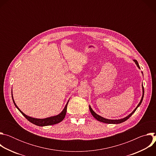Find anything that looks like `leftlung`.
<instances>
[{"instance_id": "8db88e82", "label": "left lung", "mask_w": 156, "mask_h": 156, "mask_svg": "<svg viewBox=\"0 0 156 156\" xmlns=\"http://www.w3.org/2000/svg\"><path fill=\"white\" fill-rule=\"evenodd\" d=\"M134 62H135V63L136 64V65H137V66L139 68V69H140V65H139V64H138V62H137V60H134ZM142 73H143V72H142ZM142 87H143V96H142V98H141V101H140V103L138 104V105H137V107L135 108V109L133 111V112L129 115H128L127 117H125V118H123V119H119V120H110V119H105V118H103V117H102L101 116H100V115H98L97 114H96L94 111H93V110L91 108V106L90 105V112H91V114L93 115V116L96 119V120H98V121H99V122H103V123H108V124H119V123H122V122H125V121H126V120H128L131 115H132V114H133L135 113V111L136 110V109H137V108L141 105V102H142V101H143V97H144V87H143V84H142Z\"/></svg>"}]
</instances>
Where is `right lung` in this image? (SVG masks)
Segmentation results:
<instances>
[{
    "mask_svg": "<svg viewBox=\"0 0 156 156\" xmlns=\"http://www.w3.org/2000/svg\"><path fill=\"white\" fill-rule=\"evenodd\" d=\"M12 99H13V103H14L15 105L18 109V110L20 111V112L22 114V115H23L31 123H33V124H34L36 125H37V126H41L55 125V124L58 123L60 122H62L64 119V118L65 117L66 112V108H67V105H68V103H69V101L67 102V103H66L65 107H64L63 110H62V112L60 114H59L58 115H55V116H53V117H48V118H46V119H35V118H33V117H29V116L25 115L23 112H21V111L20 110V108L16 105V104H15V101L13 100V98L12 94Z\"/></svg>",
    "mask_w": 156,
    "mask_h": 156,
    "instance_id": "right-lung-1",
    "label": "right lung"
}]
</instances>
